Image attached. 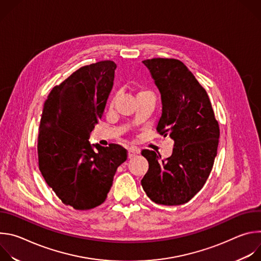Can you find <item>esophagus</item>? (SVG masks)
Masks as SVG:
<instances>
[{
	"mask_svg": "<svg viewBox=\"0 0 261 261\" xmlns=\"http://www.w3.org/2000/svg\"><path fill=\"white\" fill-rule=\"evenodd\" d=\"M138 153H139L138 150H136V148H134V147H131V148H129V150H128V158L132 159Z\"/></svg>",
	"mask_w": 261,
	"mask_h": 261,
	"instance_id": "esophagus-1",
	"label": "esophagus"
}]
</instances>
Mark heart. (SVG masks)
Listing matches in <instances>:
<instances>
[{"instance_id":"heart-1","label":"heart","mask_w":261,"mask_h":261,"mask_svg":"<svg viewBox=\"0 0 261 261\" xmlns=\"http://www.w3.org/2000/svg\"><path fill=\"white\" fill-rule=\"evenodd\" d=\"M141 92H143V91H141ZM141 92H139V93H141ZM139 93H138V94H139Z\"/></svg>"}]
</instances>
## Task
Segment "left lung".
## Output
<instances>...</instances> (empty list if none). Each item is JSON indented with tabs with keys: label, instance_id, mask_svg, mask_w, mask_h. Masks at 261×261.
Listing matches in <instances>:
<instances>
[{
	"label": "left lung",
	"instance_id": "obj_1",
	"mask_svg": "<svg viewBox=\"0 0 261 261\" xmlns=\"http://www.w3.org/2000/svg\"><path fill=\"white\" fill-rule=\"evenodd\" d=\"M142 63L161 93L162 115L156 130L174 143L172 155L166 159L154 151L141 152L148 162L141 186L158 204H184L201 190L212 171L219 124L206 91L182 62L155 58Z\"/></svg>",
	"mask_w": 261,
	"mask_h": 261
}]
</instances>
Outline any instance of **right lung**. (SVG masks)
I'll return each mask as SVG.
<instances>
[{"mask_svg":"<svg viewBox=\"0 0 261 261\" xmlns=\"http://www.w3.org/2000/svg\"><path fill=\"white\" fill-rule=\"evenodd\" d=\"M117 65L100 61L81 67L56 86L44 103L38 134L39 169L66 205L79 211L103 203L126 148L89 142L114 86Z\"/></svg>","mask_w":261,"mask_h":261,"instance_id":"add662e5","label":"right lung"}]
</instances>
